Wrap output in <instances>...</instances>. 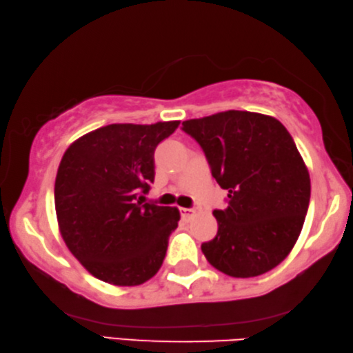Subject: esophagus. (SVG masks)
Here are the masks:
<instances>
[{"instance_id": "1", "label": "esophagus", "mask_w": 353, "mask_h": 353, "mask_svg": "<svg viewBox=\"0 0 353 353\" xmlns=\"http://www.w3.org/2000/svg\"><path fill=\"white\" fill-rule=\"evenodd\" d=\"M180 214L183 219H190L195 214V210H192V208H180Z\"/></svg>"}]
</instances>
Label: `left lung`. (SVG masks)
<instances>
[{"mask_svg": "<svg viewBox=\"0 0 353 353\" xmlns=\"http://www.w3.org/2000/svg\"><path fill=\"white\" fill-rule=\"evenodd\" d=\"M200 143L228 206L216 210V238L201 244L212 268L250 279L290 255L307 216L311 181L288 130L270 115L223 111L183 122Z\"/></svg>", "mask_w": 353, "mask_h": 353, "instance_id": "8db88e82", "label": "left lung"}]
</instances>
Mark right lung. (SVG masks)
<instances>
[{
	"mask_svg": "<svg viewBox=\"0 0 353 353\" xmlns=\"http://www.w3.org/2000/svg\"><path fill=\"white\" fill-rule=\"evenodd\" d=\"M180 122L112 123L77 139L54 183L57 225L72 255L95 279L137 286L163 265L178 208L137 200L154 180V150Z\"/></svg>",
	"mask_w": 353,
	"mask_h": 353,
	"instance_id": "1",
	"label": "right lung"
}]
</instances>
